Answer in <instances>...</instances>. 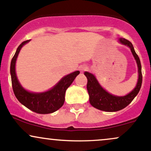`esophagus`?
Wrapping results in <instances>:
<instances>
[{
    "label": "esophagus",
    "mask_w": 151,
    "mask_h": 151,
    "mask_svg": "<svg viewBox=\"0 0 151 151\" xmlns=\"http://www.w3.org/2000/svg\"><path fill=\"white\" fill-rule=\"evenodd\" d=\"M87 69V67L85 65H81L80 67H79V70L81 72H83L84 71H86Z\"/></svg>",
    "instance_id": "obj_1"
}]
</instances>
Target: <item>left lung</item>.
Listing matches in <instances>:
<instances>
[{
    "mask_svg": "<svg viewBox=\"0 0 151 151\" xmlns=\"http://www.w3.org/2000/svg\"><path fill=\"white\" fill-rule=\"evenodd\" d=\"M118 41L119 43L121 44L130 48L137 65L138 79H137L135 87L130 93L125 96L113 95L107 92L105 89H103V87H102L94 75L88 72H84V75L87 78V89L88 91L89 102L91 105L98 110L105 111V112H116V111L122 110L125 107H127L138 94L142 84L143 77H142L141 64H140L138 56L135 53L132 43L124 38H120Z\"/></svg>",
    "mask_w": 151,
    "mask_h": 151,
    "instance_id": "left-lung-1",
    "label": "left lung"
}]
</instances>
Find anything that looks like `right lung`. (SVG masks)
Segmentation results:
<instances>
[{"label": "right lung", "mask_w": 151, "mask_h": 151, "mask_svg": "<svg viewBox=\"0 0 151 151\" xmlns=\"http://www.w3.org/2000/svg\"><path fill=\"white\" fill-rule=\"evenodd\" d=\"M29 41L30 40L25 41L20 44L11 60L10 72L13 90L18 100L33 112L39 114L52 113L64 105L66 90L79 74V71H76L64 76L56 85L46 92H31L26 90L21 86L17 78L16 62L21 48Z\"/></svg>", "instance_id": "add662e5"}]
</instances>
